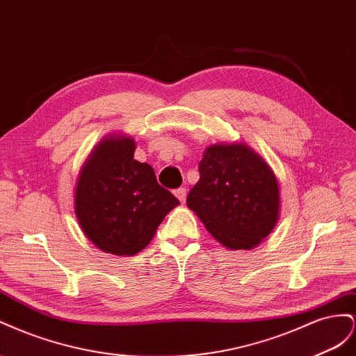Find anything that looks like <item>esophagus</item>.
<instances>
[{
    "label": "esophagus",
    "instance_id": "1",
    "mask_svg": "<svg viewBox=\"0 0 356 356\" xmlns=\"http://www.w3.org/2000/svg\"><path fill=\"white\" fill-rule=\"evenodd\" d=\"M175 195L180 200V202H185L186 200V189L185 188H179L175 191Z\"/></svg>",
    "mask_w": 356,
    "mask_h": 356
}]
</instances>
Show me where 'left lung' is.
Segmentation results:
<instances>
[{
    "label": "left lung",
    "mask_w": 356,
    "mask_h": 356,
    "mask_svg": "<svg viewBox=\"0 0 356 356\" xmlns=\"http://www.w3.org/2000/svg\"><path fill=\"white\" fill-rule=\"evenodd\" d=\"M186 204L228 249H252L279 218V185L271 168L245 145L210 146Z\"/></svg>",
    "instance_id": "8db88e82"
}]
</instances>
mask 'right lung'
Listing matches in <instances>:
<instances>
[{
	"label": "right lung",
	"instance_id": "1",
	"mask_svg": "<svg viewBox=\"0 0 356 356\" xmlns=\"http://www.w3.org/2000/svg\"><path fill=\"white\" fill-rule=\"evenodd\" d=\"M134 152L133 138H104L77 181L80 227L97 248L113 255L131 257L145 249L162 219L179 204L158 184L154 168L134 159Z\"/></svg>",
	"mask_w": 356,
	"mask_h": 356
}]
</instances>
